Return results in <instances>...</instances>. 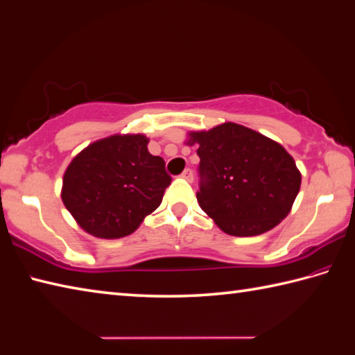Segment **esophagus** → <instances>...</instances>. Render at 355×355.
I'll use <instances>...</instances> for the list:
<instances>
[{
  "mask_svg": "<svg viewBox=\"0 0 355 355\" xmlns=\"http://www.w3.org/2000/svg\"><path fill=\"white\" fill-rule=\"evenodd\" d=\"M180 176H182L185 180H188V182H193V170L191 168H185Z\"/></svg>",
  "mask_w": 355,
  "mask_h": 355,
  "instance_id": "esophagus-1",
  "label": "esophagus"
}]
</instances>
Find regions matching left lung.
Here are the masks:
<instances>
[{
  "label": "left lung",
  "instance_id": "obj_1",
  "mask_svg": "<svg viewBox=\"0 0 355 355\" xmlns=\"http://www.w3.org/2000/svg\"><path fill=\"white\" fill-rule=\"evenodd\" d=\"M188 137V146H199L198 202L220 230L254 237L287 217L301 188V173L277 141L235 123Z\"/></svg>",
  "mask_w": 355,
  "mask_h": 355
}]
</instances>
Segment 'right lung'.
<instances>
[{"mask_svg": "<svg viewBox=\"0 0 355 355\" xmlns=\"http://www.w3.org/2000/svg\"><path fill=\"white\" fill-rule=\"evenodd\" d=\"M144 135H112L78 153L64 175L62 200L78 226L98 239H121L159 207L171 178Z\"/></svg>", "mask_w": 355, "mask_h": 355, "instance_id": "right-lung-1", "label": "right lung"}]
</instances>
